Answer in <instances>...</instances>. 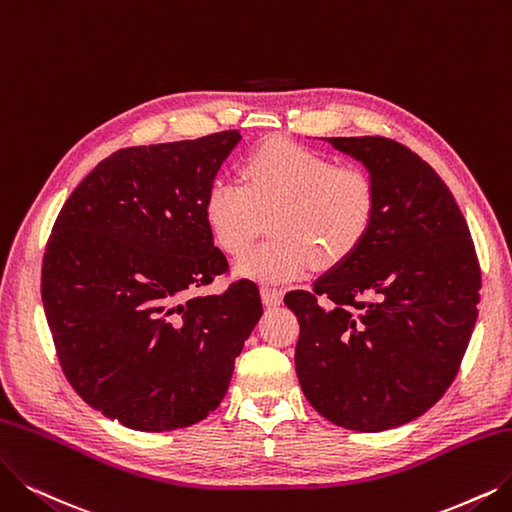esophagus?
Here are the masks:
<instances>
[{"label":"esophagus","instance_id":"34e87169","mask_svg":"<svg viewBox=\"0 0 512 512\" xmlns=\"http://www.w3.org/2000/svg\"><path fill=\"white\" fill-rule=\"evenodd\" d=\"M260 296H262V302L267 306H277L283 300V290L275 288V285H262Z\"/></svg>","mask_w":512,"mask_h":512}]
</instances>
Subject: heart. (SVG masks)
<instances>
[{"mask_svg":"<svg viewBox=\"0 0 512 512\" xmlns=\"http://www.w3.org/2000/svg\"><path fill=\"white\" fill-rule=\"evenodd\" d=\"M241 182L216 180L203 199L210 235L227 256H241L254 241L262 214H271V239L239 262L262 281H288L313 264L332 269L370 237L378 216V187L359 166L290 140H269L241 161Z\"/></svg>","mask_w":512,"mask_h":512,"instance_id":"1","label":"heart"}]
</instances>
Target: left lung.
<instances>
[{"label":"left lung","mask_w":512,"mask_h":512,"mask_svg":"<svg viewBox=\"0 0 512 512\" xmlns=\"http://www.w3.org/2000/svg\"><path fill=\"white\" fill-rule=\"evenodd\" d=\"M363 161L378 216L361 248L283 302L300 323L296 374L330 422L378 433L445 395L477 321L481 267L441 176L384 136L327 138Z\"/></svg>","instance_id":"left-lung-1"}]
</instances>
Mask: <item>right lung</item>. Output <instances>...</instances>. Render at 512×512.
<instances>
[{
    "label": "right lung",
    "instance_id": "obj_1",
    "mask_svg": "<svg viewBox=\"0 0 512 512\" xmlns=\"http://www.w3.org/2000/svg\"><path fill=\"white\" fill-rule=\"evenodd\" d=\"M237 130L119 149L58 212L42 260L56 357L94 410L147 433L212 414L262 315L256 283L193 296L229 273L203 199Z\"/></svg>",
    "mask_w": 512,
    "mask_h": 512
}]
</instances>
